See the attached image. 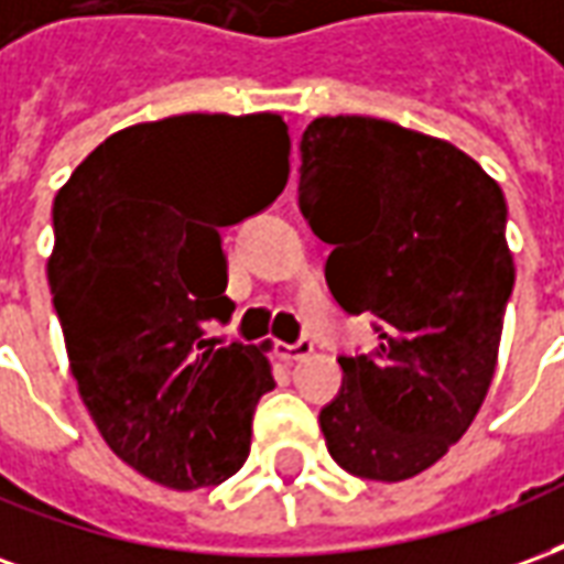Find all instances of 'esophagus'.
<instances>
[{"label": "esophagus", "mask_w": 564, "mask_h": 564, "mask_svg": "<svg viewBox=\"0 0 564 564\" xmlns=\"http://www.w3.org/2000/svg\"><path fill=\"white\" fill-rule=\"evenodd\" d=\"M311 354H314V344L307 341V338L295 344H278V356H281L283 362H299V359H305Z\"/></svg>", "instance_id": "obj_1"}]
</instances>
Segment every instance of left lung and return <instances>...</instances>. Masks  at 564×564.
<instances>
[{
    "label": "left lung",
    "mask_w": 564,
    "mask_h": 564,
    "mask_svg": "<svg viewBox=\"0 0 564 564\" xmlns=\"http://www.w3.org/2000/svg\"><path fill=\"white\" fill-rule=\"evenodd\" d=\"M299 208L332 245L335 302L378 319L375 354L338 359L326 447L354 477H416L468 432L496 375L517 278L505 193L449 141L338 115L302 135Z\"/></svg>",
    "instance_id": "8db88e82"
}]
</instances>
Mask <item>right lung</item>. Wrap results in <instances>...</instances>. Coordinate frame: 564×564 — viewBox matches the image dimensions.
Here are the masks:
<instances>
[{"label": "right lung", "instance_id": "add662e5", "mask_svg": "<svg viewBox=\"0 0 564 564\" xmlns=\"http://www.w3.org/2000/svg\"><path fill=\"white\" fill-rule=\"evenodd\" d=\"M281 115H177L108 135L54 198L47 283L72 378L115 456L177 492L245 465L269 344H217L205 323L235 311L220 232L281 196Z\"/></svg>", "mask_w": 564, "mask_h": 564}]
</instances>
